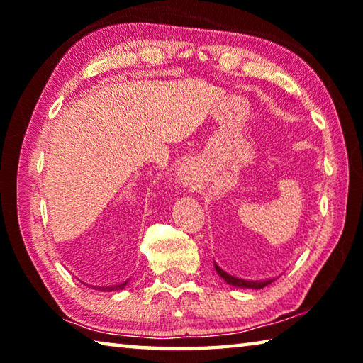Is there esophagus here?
Here are the masks:
<instances>
[{"instance_id": "1", "label": "esophagus", "mask_w": 363, "mask_h": 363, "mask_svg": "<svg viewBox=\"0 0 363 363\" xmlns=\"http://www.w3.org/2000/svg\"><path fill=\"white\" fill-rule=\"evenodd\" d=\"M182 180H185V177H183V178H182Z\"/></svg>"}]
</instances>
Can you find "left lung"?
Wrapping results in <instances>:
<instances>
[{"label": "left lung", "mask_w": 363, "mask_h": 363, "mask_svg": "<svg viewBox=\"0 0 363 363\" xmlns=\"http://www.w3.org/2000/svg\"><path fill=\"white\" fill-rule=\"evenodd\" d=\"M214 269L217 274H219L224 281L228 284V286H233L237 289H253V291H259V289H263L266 286H269L271 282L276 281V277H271V279H259V281H252V279H243V277H237L230 274V272H227L222 269V267L216 263L214 261Z\"/></svg>", "instance_id": "left-lung-1"}]
</instances>
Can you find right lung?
Segmentation results:
<instances>
[{
	"mask_svg": "<svg viewBox=\"0 0 363 363\" xmlns=\"http://www.w3.org/2000/svg\"><path fill=\"white\" fill-rule=\"evenodd\" d=\"M81 282L84 284V286L96 289V291H100V292H113V291H123V289L128 286V282H130V279H126L125 282L111 284V286H92V284H87V282H84V281H81Z\"/></svg>",
	"mask_w": 363,
	"mask_h": 363,
	"instance_id": "right-lung-1",
	"label": "right lung"
}]
</instances>
